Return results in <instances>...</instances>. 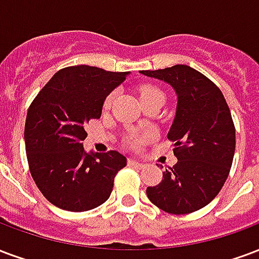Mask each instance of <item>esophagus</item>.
Here are the masks:
<instances>
[{"instance_id": "34e87169", "label": "esophagus", "mask_w": 259, "mask_h": 259, "mask_svg": "<svg viewBox=\"0 0 259 259\" xmlns=\"http://www.w3.org/2000/svg\"><path fill=\"white\" fill-rule=\"evenodd\" d=\"M129 164H132V166H135V167H139V168L144 167V163H141V162L137 160V159H129Z\"/></svg>"}]
</instances>
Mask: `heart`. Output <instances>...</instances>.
<instances>
[{
    "instance_id": "1",
    "label": "heart",
    "mask_w": 259,
    "mask_h": 259,
    "mask_svg": "<svg viewBox=\"0 0 259 259\" xmlns=\"http://www.w3.org/2000/svg\"><path fill=\"white\" fill-rule=\"evenodd\" d=\"M155 96H162V97H164L163 93L159 91L158 88H155V86L144 85L140 88V99H141V100H145V99H149V97H155ZM111 101H112V95H110L105 99L104 108H108V107H110ZM139 139H133V144L139 145Z\"/></svg>"
}]
</instances>
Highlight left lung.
<instances>
[{
	"instance_id": "1",
	"label": "left lung",
	"mask_w": 259,
	"mask_h": 259,
	"mask_svg": "<svg viewBox=\"0 0 259 259\" xmlns=\"http://www.w3.org/2000/svg\"><path fill=\"white\" fill-rule=\"evenodd\" d=\"M140 72L166 82L177 95L167 133L177 163L164 170L156 187L147 188V196L170 214L196 211L217 196L231 170L236 137L229 107L217 86L192 67Z\"/></svg>"
}]
</instances>
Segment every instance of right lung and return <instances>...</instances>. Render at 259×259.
<instances>
[{"mask_svg": "<svg viewBox=\"0 0 259 259\" xmlns=\"http://www.w3.org/2000/svg\"><path fill=\"white\" fill-rule=\"evenodd\" d=\"M129 72L74 66L57 71L30 105L24 126L28 166L42 195L67 211H88L110 198L126 166L118 151L86 152L85 124L99 119L107 96Z\"/></svg>", "mask_w": 259, "mask_h": 259, "instance_id": "right-lung-1", "label": "right lung"}]
</instances>
